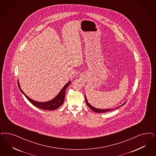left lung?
<instances>
[{"label": "left lung", "mask_w": 156, "mask_h": 156, "mask_svg": "<svg viewBox=\"0 0 156 156\" xmlns=\"http://www.w3.org/2000/svg\"><path fill=\"white\" fill-rule=\"evenodd\" d=\"M85 101H86L87 105L93 111H94V112H96V113H105V112H107L108 111H112V110L115 109H116V108L120 107H121V106H123V105H124V104H126V102H124L122 105H120V106H119V107H117L114 108H111V109H99V108L94 107L93 106H92L91 105H90V104L89 103V102L87 101V98H86V95H85Z\"/></svg>", "instance_id": "left-lung-1"}]
</instances>
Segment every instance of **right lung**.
<instances>
[{"label":"right lung","mask_w":156,"mask_h":156,"mask_svg":"<svg viewBox=\"0 0 156 156\" xmlns=\"http://www.w3.org/2000/svg\"><path fill=\"white\" fill-rule=\"evenodd\" d=\"M71 83V81L67 82L65 86L63 87V88L61 89L58 95L56 97H54L53 99L45 101V102H38L35 100H33L32 98H29L25 94V93L22 90L21 88L20 85L19 81H18V85L20 88V91H21L22 93L26 97L27 100L32 104L35 107L42 109L44 110H49V111H53L58 109L59 107H60L63 103L64 102V100L65 98V93H66V90L67 88V87L69 86Z\"/></svg>","instance_id":"right-lung-1"}]
</instances>
